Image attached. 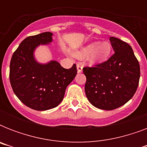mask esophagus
I'll return each instance as SVG.
<instances>
[{
  "label": "esophagus",
  "instance_id": "34e87169",
  "mask_svg": "<svg viewBox=\"0 0 147 147\" xmlns=\"http://www.w3.org/2000/svg\"><path fill=\"white\" fill-rule=\"evenodd\" d=\"M77 70H78V72H82V65L81 63L77 64Z\"/></svg>",
  "mask_w": 147,
  "mask_h": 147
}]
</instances>
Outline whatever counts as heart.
<instances>
[{
    "label": "heart",
    "instance_id": "1",
    "mask_svg": "<svg viewBox=\"0 0 147 147\" xmlns=\"http://www.w3.org/2000/svg\"><path fill=\"white\" fill-rule=\"evenodd\" d=\"M111 44L107 41L94 42L76 51L74 53V55L80 59L87 57L89 63L98 64L105 62L108 59L111 53Z\"/></svg>",
    "mask_w": 147,
    "mask_h": 147
}]
</instances>
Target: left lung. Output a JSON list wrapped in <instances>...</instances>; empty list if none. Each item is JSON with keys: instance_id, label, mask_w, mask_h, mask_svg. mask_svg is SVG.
<instances>
[{"instance_id": "1", "label": "left lung", "mask_w": 147, "mask_h": 147, "mask_svg": "<svg viewBox=\"0 0 147 147\" xmlns=\"http://www.w3.org/2000/svg\"><path fill=\"white\" fill-rule=\"evenodd\" d=\"M114 53L94 67H84L85 91L89 102L102 110L116 109L130 100L139 85L140 68L130 45L110 37Z\"/></svg>"}]
</instances>
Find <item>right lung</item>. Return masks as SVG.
Listing matches in <instances>:
<instances>
[{
  "label": "right lung",
  "instance_id": "1",
  "mask_svg": "<svg viewBox=\"0 0 147 147\" xmlns=\"http://www.w3.org/2000/svg\"><path fill=\"white\" fill-rule=\"evenodd\" d=\"M53 33L45 32L26 37L12 55L10 82L14 94L22 103L36 111L57 107L62 100L67 86L77 74L76 65L64 69L56 61L40 64L33 53L38 46L53 41Z\"/></svg>",
  "mask_w": 147,
  "mask_h": 147
}]
</instances>
